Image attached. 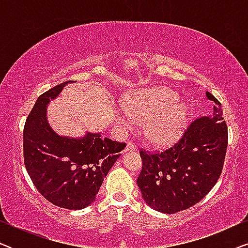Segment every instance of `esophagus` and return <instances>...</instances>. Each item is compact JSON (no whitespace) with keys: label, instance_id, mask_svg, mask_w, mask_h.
<instances>
[{"label":"esophagus","instance_id":"1","mask_svg":"<svg viewBox=\"0 0 248 248\" xmlns=\"http://www.w3.org/2000/svg\"><path fill=\"white\" fill-rule=\"evenodd\" d=\"M138 148H137V144L134 143V142H128L126 144V148H125V152H128V151H137Z\"/></svg>","mask_w":248,"mask_h":248}]
</instances>
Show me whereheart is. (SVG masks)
Segmentation results:
<instances>
[{
    "mask_svg": "<svg viewBox=\"0 0 248 248\" xmlns=\"http://www.w3.org/2000/svg\"><path fill=\"white\" fill-rule=\"evenodd\" d=\"M118 122L131 126L134 121L145 124V134L155 143H169L183 133L187 108L178 103V96L169 89H150L126 98Z\"/></svg>",
    "mask_w": 248,
    "mask_h": 248,
    "instance_id": "heart-1",
    "label": "heart"
}]
</instances>
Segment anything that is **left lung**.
<instances>
[{"instance_id": "1", "label": "left lung", "mask_w": 248, "mask_h": 248, "mask_svg": "<svg viewBox=\"0 0 248 248\" xmlns=\"http://www.w3.org/2000/svg\"><path fill=\"white\" fill-rule=\"evenodd\" d=\"M213 101V113L195 118L181 139L162 151L140 150L142 170L138 185L149 206L159 212L176 213L201 201L221 175L228 145V127L221 104Z\"/></svg>"}]
</instances>
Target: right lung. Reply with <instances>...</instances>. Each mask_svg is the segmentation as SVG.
Segmentation results:
<instances>
[{
  "label": "right lung",
  "mask_w": 248,
  "mask_h": 248,
  "mask_svg": "<svg viewBox=\"0 0 248 248\" xmlns=\"http://www.w3.org/2000/svg\"><path fill=\"white\" fill-rule=\"evenodd\" d=\"M71 81L40 94L23 128V161L38 192L54 205L80 210L96 199L104 178L126 143L88 133L70 139L57 135L46 118V105Z\"/></svg>",
  "instance_id": "obj_1"
}]
</instances>
